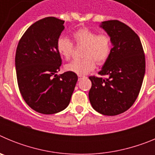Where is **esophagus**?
Returning <instances> with one entry per match:
<instances>
[{"instance_id":"34e87169","label":"esophagus","mask_w":155,"mask_h":155,"mask_svg":"<svg viewBox=\"0 0 155 155\" xmlns=\"http://www.w3.org/2000/svg\"><path fill=\"white\" fill-rule=\"evenodd\" d=\"M83 77H84V76H83V75L78 74V78H79V79H81V78H83Z\"/></svg>"}]
</instances>
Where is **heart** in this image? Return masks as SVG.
I'll use <instances>...</instances> for the list:
<instances>
[{
	"instance_id": "1",
	"label": "heart",
	"mask_w": 155,
	"mask_h": 155,
	"mask_svg": "<svg viewBox=\"0 0 155 155\" xmlns=\"http://www.w3.org/2000/svg\"><path fill=\"white\" fill-rule=\"evenodd\" d=\"M75 44L83 45L82 60H77L65 66V69L77 74H86L95 68L96 62L102 64L109 59L112 52V40L107 33H99L87 28H81L72 35ZM74 46L65 36H60L57 41V50L65 60L72 57Z\"/></svg>"
}]
</instances>
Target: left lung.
Listing matches in <instances>:
<instances>
[{
    "label": "left lung",
    "mask_w": 155,
    "mask_h": 155,
    "mask_svg": "<svg viewBox=\"0 0 155 155\" xmlns=\"http://www.w3.org/2000/svg\"><path fill=\"white\" fill-rule=\"evenodd\" d=\"M111 37L112 52L98 72L90 76L88 96L93 109L105 116H116L133 105L139 94L145 74V56L139 36L118 20L100 25Z\"/></svg>",
    "instance_id": "obj_1"
}]
</instances>
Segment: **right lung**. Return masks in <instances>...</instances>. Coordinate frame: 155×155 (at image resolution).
<instances>
[{"mask_svg":"<svg viewBox=\"0 0 155 155\" xmlns=\"http://www.w3.org/2000/svg\"><path fill=\"white\" fill-rule=\"evenodd\" d=\"M64 21L40 19L25 31L18 42L15 68L18 88L27 105L42 114H54L68 107L78 81L75 73L57 75L62 64L57 41Z\"/></svg>","mask_w":155,"mask_h":155,"instance_id":"1","label":"right lung"}]
</instances>
